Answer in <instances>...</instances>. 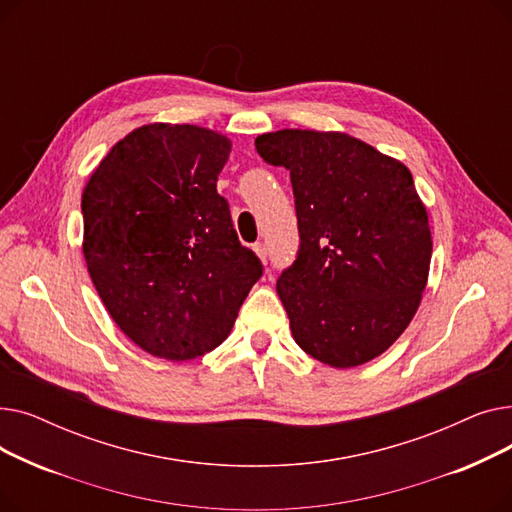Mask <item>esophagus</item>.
I'll list each match as a JSON object with an SVG mask.
<instances>
[{"label":"esophagus","instance_id":"1","mask_svg":"<svg viewBox=\"0 0 512 512\" xmlns=\"http://www.w3.org/2000/svg\"><path fill=\"white\" fill-rule=\"evenodd\" d=\"M253 251L257 253V257H259L263 263L267 261V249H265L263 242H255V245H253Z\"/></svg>","mask_w":512,"mask_h":512}]
</instances>
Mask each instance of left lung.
I'll return each mask as SVG.
<instances>
[{"label": "left lung", "mask_w": 512, "mask_h": 512, "mask_svg": "<svg viewBox=\"0 0 512 512\" xmlns=\"http://www.w3.org/2000/svg\"><path fill=\"white\" fill-rule=\"evenodd\" d=\"M259 155L290 172L301 247L278 278L292 338L336 369L396 342L419 309L432 232L402 161L346 132L259 134Z\"/></svg>", "instance_id": "obj_1"}]
</instances>
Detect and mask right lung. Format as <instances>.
<instances>
[{"label": "right lung", "mask_w": 512, "mask_h": 512, "mask_svg": "<svg viewBox=\"0 0 512 512\" xmlns=\"http://www.w3.org/2000/svg\"><path fill=\"white\" fill-rule=\"evenodd\" d=\"M230 149L203 126L145 124L83 191L89 276L118 328L153 357L191 361L220 346L263 274L218 195Z\"/></svg>", "instance_id": "1"}]
</instances>
